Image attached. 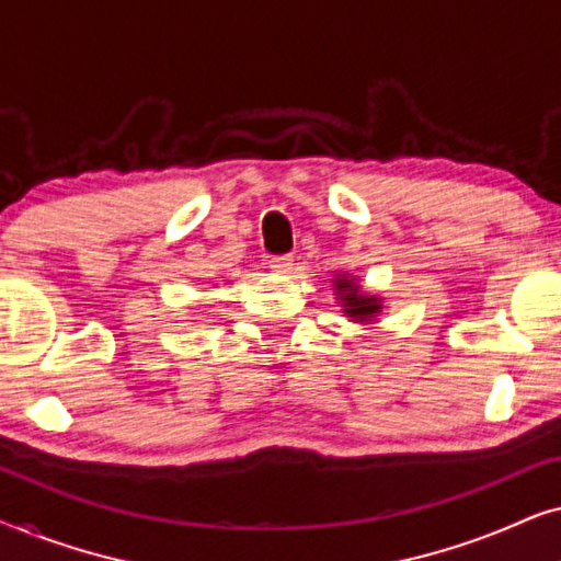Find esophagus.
Returning a JSON list of instances; mask_svg holds the SVG:
<instances>
[{
  "instance_id": "34e87169",
  "label": "esophagus",
  "mask_w": 561,
  "mask_h": 561,
  "mask_svg": "<svg viewBox=\"0 0 561 561\" xmlns=\"http://www.w3.org/2000/svg\"><path fill=\"white\" fill-rule=\"evenodd\" d=\"M267 265H271V271L278 273V275L290 273V267H294V257H290V255H275V257L267 260Z\"/></svg>"
}]
</instances>
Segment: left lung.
<instances>
[{"instance_id": "obj_1", "label": "left lung", "mask_w": 561, "mask_h": 561, "mask_svg": "<svg viewBox=\"0 0 561 561\" xmlns=\"http://www.w3.org/2000/svg\"><path fill=\"white\" fill-rule=\"evenodd\" d=\"M332 290L336 301L342 304V313L355 324H373L375 319L380 317L382 309H386V301L378 294H367L359 286V278L350 273H340L332 278Z\"/></svg>"}]
</instances>
